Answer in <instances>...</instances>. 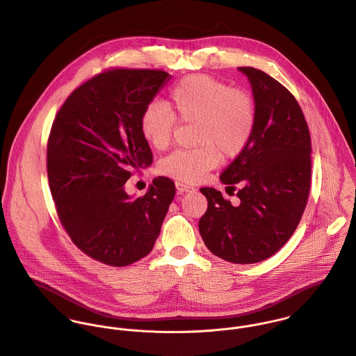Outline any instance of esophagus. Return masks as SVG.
Here are the masks:
<instances>
[{
	"label": "esophagus",
	"instance_id": "1",
	"mask_svg": "<svg viewBox=\"0 0 356 356\" xmlns=\"http://www.w3.org/2000/svg\"><path fill=\"white\" fill-rule=\"evenodd\" d=\"M176 188L179 193H190V191H194L195 188L188 186V184H184V183H180V181H176Z\"/></svg>",
	"mask_w": 356,
	"mask_h": 356
}]
</instances>
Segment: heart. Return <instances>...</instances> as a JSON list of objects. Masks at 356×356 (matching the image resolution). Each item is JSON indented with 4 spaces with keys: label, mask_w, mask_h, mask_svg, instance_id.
<instances>
[{
    "label": "heart",
    "mask_w": 356,
    "mask_h": 356,
    "mask_svg": "<svg viewBox=\"0 0 356 356\" xmlns=\"http://www.w3.org/2000/svg\"><path fill=\"white\" fill-rule=\"evenodd\" d=\"M173 111L180 122L197 123L195 149H179L166 156L159 170L183 181H198L220 163V154L234 159L244 152L257 124L252 95L230 88L208 74H190L170 91ZM176 127L173 112L161 102L148 104L140 118L144 138L156 149L169 145Z\"/></svg>",
    "instance_id": "heart-1"
}]
</instances>
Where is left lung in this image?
<instances>
[{
	"mask_svg": "<svg viewBox=\"0 0 356 356\" xmlns=\"http://www.w3.org/2000/svg\"><path fill=\"white\" fill-rule=\"evenodd\" d=\"M250 80L257 124L250 144L222 173L240 184V202L204 187L208 209L200 233L208 250L233 264H257L275 255L293 236L311 188V134L294 95L268 73L238 67Z\"/></svg>",
	"mask_w": 356,
	"mask_h": 356,
	"instance_id": "left-lung-1",
	"label": "left lung"
}]
</instances>
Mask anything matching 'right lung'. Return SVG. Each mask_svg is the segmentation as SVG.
<instances>
[{
    "mask_svg": "<svg viewBox=\"0 0 356 356\" xmlns=\"http://www.w3.org/2000/svg\"><path fill=\"white\" fill-rule=\"evenodd\" d=\"M170 79L151 69L102 72L67 97L52 123L47 172L59 220L79 250L105 265L147 257L175 198L163 176L143 197L124 191L131 173L152 163L140 118Z\"/></svg>",
    "mask_w": 356,
    "mask_h": 356,
    "instance_id": "1",
    "label": "right lung"
}]
</instances>
